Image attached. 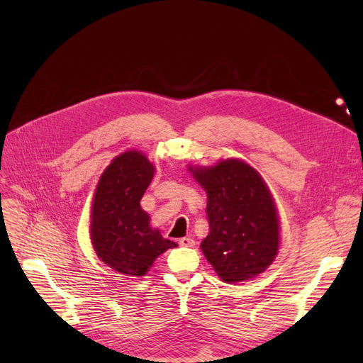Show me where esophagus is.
<instances>
[{"instance_id":"1","label":"esophagus","mask_w":363,"mask_h":363,"mask_svg":"<svg viewBox=\"0 0 363 363\" xmlns=\"http://www.w3.org/2000/svg\"><path fill=\"white\" fill-rule=\"evenodd\" d=\"M178 244L181 247H194L195 245V241L191 238V237H184V238H179Z\"/></svg>"}]
</instances>
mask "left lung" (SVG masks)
<instances>
[{
    "mask_svg": "<svg viewBox=\"0 0 363 363\" xmlns=\"http://www.w3.org/2000/svg\"><path fill=\"white\" fill-rule=\"evenodd\" d=\"M208 195L210 233L201 248L225 283L263 273L279 250V217L269 188L250 165L228 160L192 169Z\"/></svg>",
    "mask_w": 363,
    "mask_h": 363,
    "instance_id": "8db88e82",
    "label": "left lung"
}]
</instances>
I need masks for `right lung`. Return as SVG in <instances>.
<instances>
[{"mask_svg": "<svg viewBox=\"0 0 363 363\" xmlns=\"http://www.w3.org/2000/svg\"><path fill=\"white\" fill-rule=\"evenodd\" d=\"M153 172L140 152H125L101 174L93 198V248L103 263L130 277L143 276L155 258L177 247L149 227V216L140 208Z\"/></svg>", "mask_w": 363, "mask_h": 363, "instance_id": "right-lung-1", "label": "right lung"}]
</instances>
